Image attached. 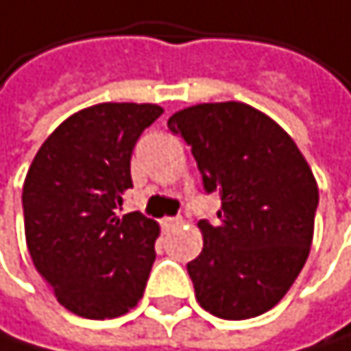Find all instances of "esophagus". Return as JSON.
Instances as JSON below:
<instances>
[{"label": "esophagus", "instance_id": "34e87169", "mask_svg": "<svg viewBox=\"0 0 351 351\" xmlns=\"http://www.w3.org/2000/svg\"><path fill=\"white\" fill-rule=\"evenodd\" d=\"M180 223H182L180 217H167V219L160 221V225H162L165 229H171V227H176V225H180Z\"/></svg>", "mask_w": 351, "mask_h": 351}]
</instances>
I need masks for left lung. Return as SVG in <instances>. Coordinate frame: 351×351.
<instances>
[{
	"instance_id": "8db88e82",
	"label": "left lung",
	"mask_w": 351,
	"mask_h": 351,
	"mask_svg": "<svg viewBox=\"0 0 351 351\" xmlns=\"http://www.w3.org/2000/svg\"><path fill=\"white\" fill-rule=\"evenodd\" d=\"M191 145L219 223L199 221L204 249L186 264L197 302L223 319L257 317L300 274L313 240L317 182L289 134L242 102L178 111L167 122Z\"/></svg>"
}]
</instances>
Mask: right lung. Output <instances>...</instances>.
Segmentation results:
<instances>
[{
    "label": "right lung",
    "mask_w": 351,
    "mask_h": 351,
    "mask_svg": "<svg viewBox=\"0 0 351 351\" xmlns=\"http://www.w3.org/2000/svg\"><path fill=\"white\" fill-rule=\"evenodd\" d=\"M158 105L102 102L70 115L38 149L23 184L25 238L62 306L87 319L128 313L156 259L158 225L119 217L130 156Z\"/></svg>",
    "instance_id": "right-lung-1"
}]
</instances>
